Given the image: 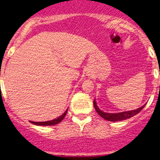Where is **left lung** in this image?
Returning a JSON list of instances; mask_svg holds the SVG:
<instances>
[{
    "mask_svg": "<svg viewBox=\"0 0 160 160\" xmlns=\"http://www.w3.org/2000/svg\"><path fill=\"white\" fill-rule=\"evenodd\" d=\"M94 108H95V111H97V113L99 114L102 118H103L104 119L108 120V121H111V122H116V121H121V120H125L127 118H130L132 116L135 115V114H138V112H140L142 111V109L145 107V105L143 107H141L140 108L137 109V110H134V111H125V112H121V113H116V114H111V113H106L103 112V111H100L98 107L96 105L95 100H94Z\"/></svg>",
    "mask_w": 160,
    "mask_h": 160,
    "instance_id": "left-lung-1",
    "label": "left lung"
}]
</instances>
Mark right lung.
<instances>
[{
  "mask_svg": "<svg viewBox=\"0 0 160 160\" xmlns=\"http://www.w3.org/2000/svg\"><path fill=\"white\" fill-rule=\"evenodd\" d=\"M66 113H67V110L66 111V112L62 114V115H61L60 117H58L56 119L51 120V121H47V122H32L31 121V123L35 124V125H38V126H51V125H55V124H58L61 122V121H62L63 118H65L66 116Z\"/></svg>",
  "mask_w": 160,
  "mask_h": 160,
  "instance_id": "add662e5",
  "label": "right lung"
}]
</instances>
